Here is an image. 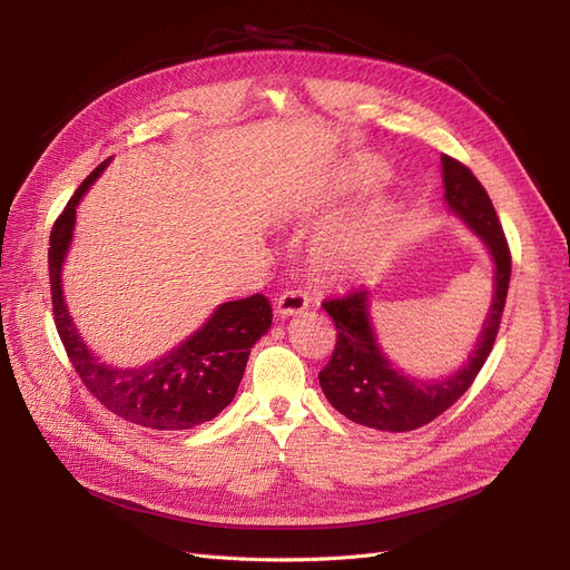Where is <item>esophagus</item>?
Segmentation results:
<instances>
[{
	"mask_svg": "<svg viewBox=\"0 0 570 570\" xmlns=\"http://www.w3.org/2000/svg\"><path fill=\"white\" fill-rule=\"evenodd\" d=\"M306 306H308V297L302 289H287L278 299H275V312H278L283 318L302 314Z\"/></svg>",
	"mask_w": 570,
	"mask_h": 570,
	"instance_id": "34e87169",
	"label": "esophagus"
}]
</instances>
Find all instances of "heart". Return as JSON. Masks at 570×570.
Returning <instances> with one entry per match:
<instances>
[{
	"mask_svg": "<svg viewBox=\"0 0 570 570\" xmlns=\"http://www.w3.org/2000/svg\"><path fill=\"white\" fill-rule=\"evenodd\" d=\"M385 178V170L377 164H356L350 168L347 183L352 187H371ZM394 235V216L387 209H373L358 220L344 226L323 245L321 254L331 266L344 271H361L373 266L381 258Z\"/></svg>",
	"mask_w": 570,
	"mask_h": 570,
	"instance_id": "1",
	"label": "heart"
}]
</instances>
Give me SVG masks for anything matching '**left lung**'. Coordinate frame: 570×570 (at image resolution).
<instances>
[{
	"label": "left lung",
	"mask_w": 570,
	"mask_h": 570,
	"mask_svg": "<svg viewBox=\"0 0 570 570\" xmlns=\"http://www.w3.org/2000/svg\"><path fill=\"white\" fill-rule=\"evenodd\" d=\"M444 199L450 209L463 218L480 235L494 262V297L478 342L465 364L446 381L423 383L394 371L375 342L368 318L371 292L354 287L347 295L325 299L323 308L335 321L337 342L327 366L318 373V383L340 413L350 421L385 430V433H406L416 430L450 409L469 390L485 364L502 323L507 292L511 281V252L497 218L490 195L469 166L442 154Z\"/></svg>",
	"instance_id": "left-lung-1"
}]
</instances>
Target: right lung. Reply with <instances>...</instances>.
Listing matches in <instances>:
<instances>
[{
    "mask_svg": "<svg viewBox=\"0 0 570 570\" xmlns=\"http://www.w3.org/2000/svg\"><path fill=\"white\" fill-rule=\"evenodd\" d=\"M109 164L80 183L49 235L51 312L76 373L116 416L151 430H187L216 419L237 392L254 342L268 333L273 312L264 295L220 304L180 347L142 368H116L95 356L78 335L61 292V266L71 245L76 206Z\"/></svg>",
    "mask_w": 570,
    "mask_h": 570,
    "instance_id": "obj_1",
    "label": "right lung"
}]
</instances>
